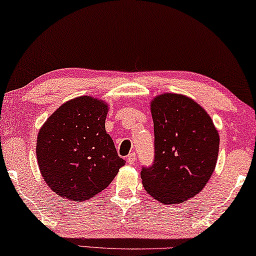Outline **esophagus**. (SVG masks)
Wrapping results in <instances>:
<instances>
[{
	"label": "esophagus",
	"instance_id": "34e87169",
	"mask_svg": "<svg viewBox=\"0 0 256 256\" xmlns=\"http://www.w3.org/2000/svg\"><path fill=\"white\" fill-rule=\"evenodd\" d=\"M135 158H136V154H135V152L129 154L128 157H127V163L130 164V166H132V164H134Z\"/></svg>",
	"mask_w": 256,
	"mask_h": 256
}]
</instances>
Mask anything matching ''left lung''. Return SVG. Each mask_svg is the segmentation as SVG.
Wrapping results in <instances>:
<instances>
[{"label":"left lung","mask_w":256,"mask_h":256,"mask_svg":"<svg viewBox=\"0 0 256 256\" xmlns=\"http://www.w3.org/2000/svg\"><path fill=\"white\" fill-rule=\"evenodd\" d=\"M155 160L141 171L144 190L166 205L180 204L205 188L216 169L219 132L194 99L162 93L150 102Z\"/></svg>","instance_id":"left-lung-1"}]
</instances>
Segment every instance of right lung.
Returning a JSON list of instances; mask_svg holds the SVG:
<instances>
[{"label":"right lung","instance_id":"obj_1","mask_svg":"<svg viewBox=\"0 0 256 256\" xmlns=\"http://www.w3.org/2000/svg\"><path fill=\"white\" fill-rule=\"evenodd\" d=\"M108 108L98 98H74L57 108L38 132L42 176L68 200L85 202L100 194L124 166L104 128Z\"/></svg>","mask_w":256,"mask_h":256}]
</instances>
